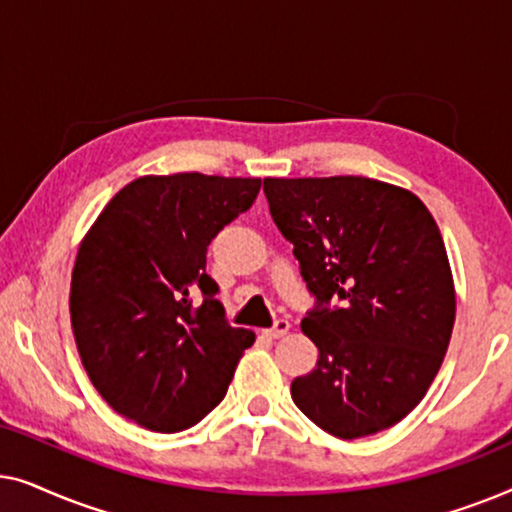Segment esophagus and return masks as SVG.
I'll return each mask as SVG.
<instances>
[{
	"mask_svg": "<svg viewBox=\"0 0 512 512\" xmlns=\"http://www.w3.org/2000/svg\"><path fill=\"white\" fill-rule=\"evenodd\" d=\"M291 331V324L286 319H277L275 321V326L272 328H268V331H265V335H270V338H284L286 333Z\"/></svg>",
	"mask_w": 512,
	"mask_h": 512,
	"instance_id": "1",
	"label": "esophagus"
}]
</instances>
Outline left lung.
Segmentation results:
<instances>
[{
  "label": "left lung",
  "mask_w": 512,
  "mask_h": 512,
  "mask_svg": "<svg viewBox=\"0 0 512 512\" xmlns=\"http://www.w3.org/2000/svg\"><path fill=\"white\" fill-rule=\"evenodd\" d=\"M263 191L317 298L300 324L317 368L291 382L293 403L342 440L389 429L429 391L452 338L436 221L408 188L368 177H268Z\"/></svg>",
  "instance_id": "obj_1"
}]
</instances>
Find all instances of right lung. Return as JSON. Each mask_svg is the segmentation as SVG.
Segmentation results:
<instances>
[{"label": "right lung", "instance_id": "add662e5", "mask_svg": "<svg viewBox=\"0 0 512 512\" xmlns=\"http://www.w3.org/2000/svg\"><path fill=\"white\" fill-rule=\"evenodd\" d=\"M258 191L251 177L146 174L107 202L81 240L69 291L74 338L118 415L174 433L223 401L256 335L226 321L205 272L207 247Z\"/></svg>", "mask_w": 512, "mask_h": 512}]
</instances>
